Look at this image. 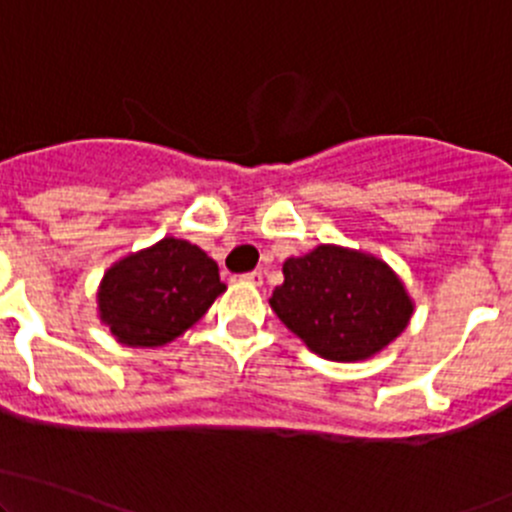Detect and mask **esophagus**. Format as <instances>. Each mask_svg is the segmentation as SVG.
Listing matches in <instances>:
<instances>
[{"instance_id":"34e87169","label":"esophagus","mask_w":512,"mask_h":512,"mask_svg":"<svg viewBox=\"0 0 512 512\" xmlns=\"http://www.w3.org/2000/svg\"><path fill=\"white\" fill-rule=\"evenodd\" d=\"M242 280H245V282H252V285H262V272H260V270L247 272V275H242Z\"/></svg>"}]
</instances>
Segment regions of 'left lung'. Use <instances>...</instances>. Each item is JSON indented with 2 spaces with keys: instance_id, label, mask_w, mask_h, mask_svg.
<instances>
[{
  "instance_id": "left-lung-1",
  "label": "left lung",
  "mask_w": 512,
  "mask_h": 512,
  "mask_svg": "<svg viewBox=\"0 0 512 512\" xmlns=\"http://www.w3.org/2000/svg\"><path fill=\"white\" fill-rule=\"evenodd\" d=\"M282 272L270 307L324 359H369L404 332L414 312L399 277L364 252L319 245L289 257Z\"/></svg>"
}]
</instances>
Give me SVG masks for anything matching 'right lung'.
I'll use <instances>...</instances> for the list:
<instances>
[{"label": "right lung", "instance_id": "obj_1", "mask_svg": "<svg viewBox=\"0 0 512 512\" xmlns=\"http://www.w3.org/2000/svg\"><path fill=\"white\" fill-rule=\"evenodd\" d=\"M223 289L215 260L190 242L163 237L106 272L98 309L121 344L160 347L193 327Z\"/></svg>", "mask_w": 512, "mask_h": 512}]
</instances>
